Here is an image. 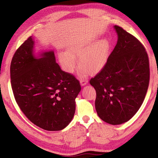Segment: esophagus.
Instances as JSON below:
<instances>
[{
    "instance_id": "1",
    "label": "esophagus",
    "mask_w": 158,
    "mask_h": 158,
    "mask_svg": "<svg viewBox=\"0 0 158 158\" xmlns=\"http://www.w3.org/2000/svg\"><path fill=\"white\" fill-rule=\"evenodd\" d=\"M87 83H88V80H85L84 78L80 79V84H81V85H85Z\"/></svg>"
}]
</instances>
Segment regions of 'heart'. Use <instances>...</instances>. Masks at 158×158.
<instances>
[{
	"mask_svg": "<svg viewBox=\"0 0 158 158\" xmlns=\"http://www.w3.org/2000/svg\"><path fill=\"white\" fill-rule=\"evenodd\" d=\"M111 44L107 39H102L94 45L90 42H78L71 45L69 52L61 53L59 59L64 70L73 73L76 66V57L80 56L79 74L85 76L88 73L95 74L101 70L108 60Z\"/></svg>",
	"mask_w": 158,
	"mask_h": 158,
	"instance_id": "heart-1",
	"label": "heart"
}]
</instances>
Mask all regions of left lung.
<instances>
[{
	"mask_svg": "<svg viewBox=\"0 0 158 158\" xmlns=\"http://www.w3.org/2000/svg\"><path fill=\"white\" fill-rule=\"evenodd\" d=\"M118 40L104 67L91 78L100 118L120 125L135 115L144 102L150 81L149 59L141 42L114 26Z\"/></svg>",
	"mask_w": 158,
	"mask_h": 158,
	"instance_id": "1",
	"label": "left lung"
}]
</instances>
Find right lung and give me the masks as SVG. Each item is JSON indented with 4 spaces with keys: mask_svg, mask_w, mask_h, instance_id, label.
<instances>
[{
    "mask_svg": "<svg viewBox=\"0 0 158 158\" xmlns=\"http://www.w3.org/2000/svg\"><path fill=\"white\" fill-rule=\"evenodd\" d=\"M31 36L18 47L10 64L14 98L26 117L44 130H63L73 119L81 86L75 76L61 70L53 51L33 55Z\"/></svg>",
    "mask_w": 158,
    "mask_h": 158,
    "instance_id": "add662e5",
    "label": "right lung"
}]
</instances>
